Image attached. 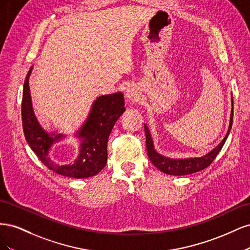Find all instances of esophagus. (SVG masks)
Here are the masks:
<instances>
[{
	"label": "esophagus",
	"mask_w": 250,
	"mask_h": 250,
	"mask_svg": "<svg viewBox=\"0 0 250 250\" xmlns=\"http://www.w3.org/2000/svg\"><path fill=\"white\" fill-rule=\"evenodd\" d=\"M125 96L127 99L129 100H135L139 96V92H138V88L135 87V85H128V87L125 90Z\"/></svg>",
	"instance_id": "obj_1"
}]
</instances>
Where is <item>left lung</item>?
Listing matches in <instances>:
<instances>
[{
  "instance_id": "left-lung-1",
  "label": "left lung",
  "mask_w": 250,
  "mask_h": 250,
  "mask_svg": "<svg viewBox=\"0 0 250 250\" xmlns=\"http://www.w3.org/2000/svg\"><path fill=\"white\" fill-rule=\"evenodd\" d=\"M231 124H232V109H231V115H230V121H229V127L228 133L222 140V142L219 144V145L214 148L213 150L201 157H192V158H170L166 157L160 153H157L154 146H153V141L151 139V134L149 131V128L147 125H145V133H146V146H147V153L150 158L151 163H152L155 167L161 170L162 172L169 174V175H188V174H192L195 172L201 171L203 169L208 168V166L213 163L217 154L220 152L222 149L224 143L228 139L229 131L231 129Z\"/></svg>"
}]
</instances>
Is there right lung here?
<instances>
[{
    "mask_svg": "<svg viewBox=\"0 0 250 250\" xmlns=\"http://www.w3.org/2000/svg\"><path fill=\"white\" fill-rule=\"evenodd\" d=\"M32 67H30L24 82L21 100L22 129L30 148L44 166L59 175L73 178L96 175L106 165L108 137L113 125L125 111L123 94L119 92L97 98L84 124L76 133L81 141L77 158L69 165H59L51 160L49 150L53 144L62 140L64 135L44 131L34 115L29 87Z\"/></svg>",
    "mask_w": 250,
    "mask_h": 250,
    "instance_id": "right-lung-1",
    "label": "right lung"
}]
</instances>
